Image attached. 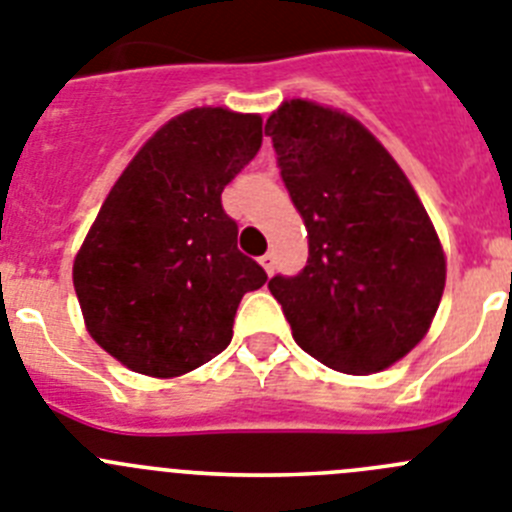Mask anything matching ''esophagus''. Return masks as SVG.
<instances>
[{
    "instance_id": "1",
    "label": "esophagus",
    "mask_w": 512,
    "mask_h": 512,
    "mask_svg": "<svg viewBox=\"0 0 512 512\" xmlns=\"http://www.w3.org/2000/svg\"><path fill=\"white\" fill-rule=\"evenodd\" d=\"M259 261L261 266H264L266 274H274V269H277V256H274V253H264Z\"/></svg>"
}]
</instances>
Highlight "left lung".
<instances>
[{
    "label": "left lung",
    "instance_id": "8db88e82",
    "mask_svg": "<svg viewBox=\"0 0 512 512\" xmlns=\"http://www.w3.org/2000/svg\"><path fill=\"white\" fill-rule=\"evenodd\" d=\"M282 182L307 228V266L271 295L302 351L346 374L382 372L431 328L446 284L436 228L369 130L307 99L266 120Z\"/></svg>",
    "mask_w": 512,
    "mask_h": 512
}]
</instances>
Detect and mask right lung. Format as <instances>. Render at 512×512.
Here are the masks:
<instances>
[{
	"instance_id": "1",
	"label": "right lung",
	"mask_w": 512,
	"mask_h": 512,
	"mask_svg": "<svg viewBox=\"0 0 512 512\" xmlns=\"http://www.w3.org/2000/svg\"><path fill=\"white\" fill-rule=\"evenodd\" d=\"M261 117L194 107L156 130L110 189L74 259L89 336L148 377L225 351L266 271L238 251L220 194L261 148Z\"/></svg>"
}]
</instances>
